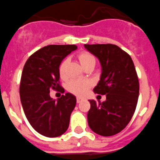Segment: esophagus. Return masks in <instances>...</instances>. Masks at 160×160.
I'll return each instance as SVG.
<instances>
[{"instance_id": "34e87169", "label": "esophagus", "mask_w": 160, "mask_h": 160, "mask_svg": "<svg viewBox=\"0 0 160 160\" xmlns=\"http://www.w3.org/2000/svg\"><path fill=\"white\" fill-rule=\"evenodd\" d=\"M82 101V98H77V102H78V103H80V102H81Z\"/></svg>"}]
</instances>
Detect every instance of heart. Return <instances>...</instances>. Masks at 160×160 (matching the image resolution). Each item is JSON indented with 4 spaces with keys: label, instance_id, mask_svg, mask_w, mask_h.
Here are the masks:
<instances>
[{
    "label": "heart",
    "instance_id": "obj_1",
    "mask_svg": "<svg viewBox=\"0 0 160 160\" xmlns=\"http://www.w3.org/2000/svg\"><path fill=\"white\" fill-rule=\"evenodd\" d=\"M79 62L82 64L85 69L93 68L96 65V58L92 54L89 53L87 51H82L78 55ZM69 64L68 58H64L59 67H58V73L60 77L62 78H67V70ZM90 84L89 82L83 81V80H72L67 85V90L70 93H74L77 96H82L86 92L87 89L90 87Z\"/></svg>",
    "mask_w": 160,
    "mask_h": 160
}]
</instances>
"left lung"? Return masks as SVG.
<instances>
[{"label": "left lung", "mask_w": 160, "mask_h": 160, "mask_svg": "<svg viewBox=\"0 0 160 160\" xmlns=\"http://www.w3.org/2000/svg\"><path fill=\"white\" fill-rule=\"evenodd\" d=\"M99 59L102 74L93 92L106 95L103 102L89 100L87 119L95 133L110 137L119 133L130 122L138 102V77L132 59L117 45L85 44Z\"/></svg>", "instance_id": "8db88e82"}]
</instances>
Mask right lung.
Returning <instances> with one entry per match:
<instances>
[{
  "label": "right lung",
  "instance_id": "obj_1",
  "mask_svg": "<svg viewBox=\"0 0 160 160\" xmlns=\"http://www.w3.org/2000/svg\"><path fill=\"white\" fill-rule=\"evenodd\" d=\"M76 49V45H48L32 54L23 67L20 86L22 107L32 128L44 137H59L69 127L76 98L67 93L56 102L50 97V90L64 92L59 85L58 67Z\"/></svg>",
  "mask_w": 160,
  "mask_h": 160
}]
</instances>
